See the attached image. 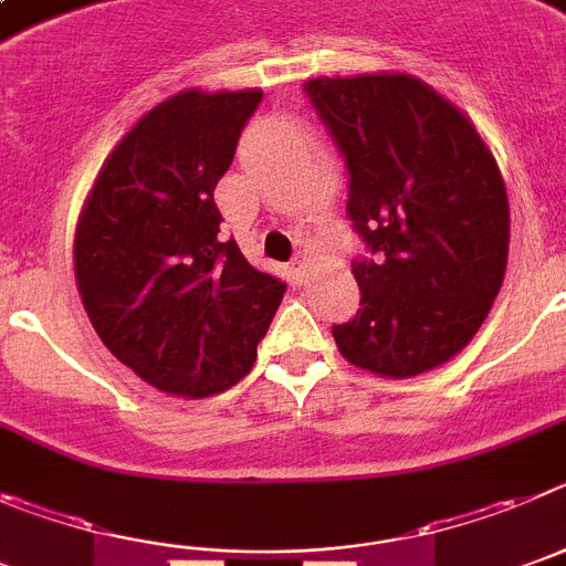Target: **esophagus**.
<instances>
[{
	"label": "esophagus",
	"instance_id": "obj_1",
	"mask_svg": "<svg viewBox=\"0 0 566 566\" xmlns=\"http://www.w3.org/2000/svg\"><path fill=\"white\" fill-rule=\"evenodd\" d=\"M290 268H293V273H298V276H302V273H307L310 259L307 256H295L293 262H290Z\"/></svg>",
	"mask_w": 566,
	"mask_h": 566
}]
</instances>
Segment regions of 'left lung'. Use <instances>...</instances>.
Returning <instances> with one entry per match:
<instances>
[{
  "mask_svg": "<svg viewBox=\"0 0 566 566\" xmlns=\"http://www.w3.org/2000/svg\"><path fill=\"white\" fill-rule=\"evenodd\" d=\"M310 104L349 175L346 213L360 310L335 324L340 355L384 378L454 358L476 335L507 264L505 180L471 120L403 73L313 78Z\"/></svg>",
  "mask_w": 566,
  "mask_h": 566,
  "instance_id": "obj_1",
  "label": "left lung"
}]
</instances>
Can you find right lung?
I'll use <instances>...</instances> for the list:
<instances>
[{
    "instance_id": "add662e5",
    "label": "right lung",
    "mask_w": 566,
    "mask_h": 566,
    "mask_svg": "<svg viewBox=\"0 0 566 566\" xmlns=\"http://www.w3.org/2000/svg\"><path fill=\"white\" fill-rule=\"evenodd\" d=\"M259 90H186L146 112L98 171L75 228V282L120 364L180 397L251 371L287 284L220 233L213 188Z\"/></svg>"
}]
</instances>
